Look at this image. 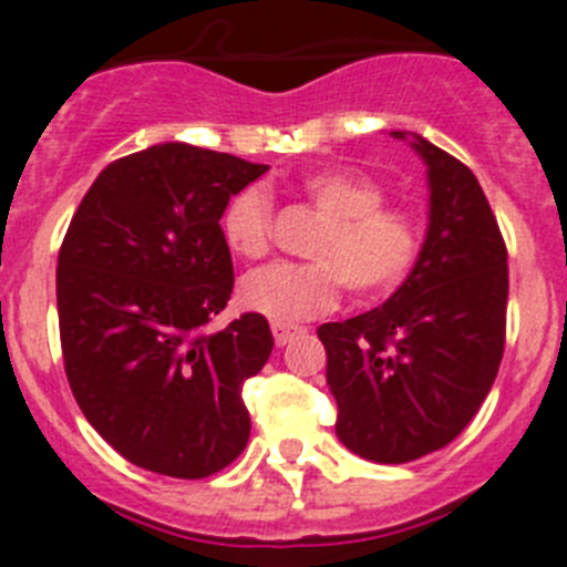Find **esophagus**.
<instances>
[{
	"label": "esophagus",
	"instance_id": "obj_1",
	"mask_svg": "<svg viewBox=\"0 0 567 567\" xmlns=\"http://www.w3.org/2000/svg\"><path fill=\"white\" fill-rule=\"evenodd\" d=\"M271 331L277 346H288V342H293V337L301 334L299 326H288V323H271Z\"/></svg>",
	"mask_w": 567,
	"mask_h": 567
}]
</instances>
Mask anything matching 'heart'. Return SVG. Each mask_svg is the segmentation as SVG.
Here are the masks:
<instances>
[{
    "instance_id": "b5f03b06",
    "label": "heart",
    "mask_w": 567,
    "mask_h": 567,
    "mask_svg": "<svg viewBox=\"0 0 567 567\" xmlns=\"http://www.w3.org/2000/svg\"><path fill=\"white\" fill-rule=\"evenodd\" d=\"M301 194L323 225L310 262H277L244 277L238 301L277 323L334 310L342 288L357 299L392 293L416 266L422 230L403 205L384 203V186L357 169H318L301 177ZM221 238L233 255L260 260L271 249L274 203L266 188L244 186L221 210Z\"/></svg>"
}]
</instances>
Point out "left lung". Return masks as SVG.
<instances>
[{
    "label": "left lung",
    "instance_id": "obj_1",
    "mask_svg": "<svg viewBox=\"0 0 567 567\" xmlns=\"http://www.w3.org/2000/svg\"><path fill=\"white\" fill-rule=\"evenodd\" d=\"M414 147L431 181V227L414 271L386 305L318 329L337 436L375 463L447 447L505 353L507 247L494 210L466 164L422 136Z\"/></svg>",
    "mask_w": 567,
    "mask_h": 567
}]
</instances>
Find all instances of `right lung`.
<instances>
[{"instance_id":"add662e5","label":"right lung","mask_w":567,"mask_h":567,"mask_svg":"<svg viewBox=\"0 0 567 567\" xmlns=\"http://www.w3.org/2000/svg\"><path fill=\"white\" fill-rule=\"evenodd\" d=\"M230 153L164 142L95 177L56 257L65 375L90 425L125 461L199 480L249 442L244 384L274 348L244 312L208 331L233 293L221 210L266 173Z\"/></svg>"}]
</instances>
